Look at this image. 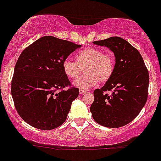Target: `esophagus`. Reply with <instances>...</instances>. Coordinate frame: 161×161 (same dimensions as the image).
Wrapping results in <instances>:
<instances>
[{
	"mask_svg": "<svg viewBox=\"0 0 161 161\" xmlns=\"http://www.w3.org/2000/svg\"><path fill=\"white\" fill-rule=\"evenodd\" d=\"M87 92V90H85V89H79V94H84Z\"/></svg>",
	"mask_w": 161,
	"mask_h": 161,
	"instance_id": "obj_1",
	"label": "esophagus"
}]
</instances>
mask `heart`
Returning <instances> with one entry per match:
<instances>
[{
  "label": "heart",
  "mask_w": 161,
  "mask_h": 161,
  "mask_svg": "<svg viewBox=\"0 0 161 161\" xmlns=\"http://www.w3.org/2000/svg\"><path fill=\"white\" fill-rule=\"evenodd\" d=\"M84 66L85 74L74 80V85L78 88L88 89L97 85L99 80L106 82L112 76L115 61L111 52L88 47L76 54V61L66 58L62 62L64 73L72 78L78 77Z\"/></svg>",
  "instance_id": "heart-1"
}]
</instances>
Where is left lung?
<instances>
[{"instance_id": "8db88e82", "label": "left lung", "mask_w": 161, "mask_h": 161, "mask_svg": "<svg viewBox=\"0 0 161 161\" xmlns=\"http://www.w3.org/2000/svg\"><path fill=\"white\" fill-rule=\"evenodd\" d=\"M110 48L115 55L114 71L101 89L94 91L90 107L97 124L107 128H119L134 119L148 97L149 73L135 47L119 37L94 42ZM107 91H111L108 94Z\"/></svg>"}]
</instances>
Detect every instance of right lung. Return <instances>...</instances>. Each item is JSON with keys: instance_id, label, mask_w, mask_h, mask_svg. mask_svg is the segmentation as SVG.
<instances>
[{"instance_id": "1", "label": "right lung", "mask_w": 161, "mask_h": 161, "mask_svg": "<svg viewBox=\"0 0 161 161\" xmlns=\"http://www.w3.org/2000/svg\"><path fill=\"white\" fill-rule=\"evenodd\" d=\"M80 47L45 36L20 54L12 78L11 95L16 110L27 124L42 130L64 124L79 90L64 73L62 62Z\"/></svg>"}]
</instances>
